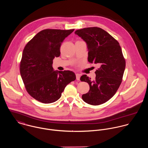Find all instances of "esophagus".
Here are the masks:
<instances>
[{
  "instance_id": "1",
  "label": "esophagus",
  "mask_w": 148,
  "mask_h": 148,
  "mask_svg": "<svg viewBox=\"0 0 148 148\" xmlns=\"http://www.w3.org/2000/svg\"><path fill=\"white\" fill-rule=\"evenodd\" d=\"M76 79L77 80L79 81L80 79V74H76Z\"/></svg>"
}]
</instances>
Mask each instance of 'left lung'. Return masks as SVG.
<instances>
[{
	"label": "left lung",
	"instance_id": "obj_1",
	"mask_svg": "<svg viewBox=\"0 0 148 148\" xmlns=\"http://www.w3.org/2000/svg\"><path fill=\"white\" fill-rule=\"evenodd\" d=\"M75 34L87 44L88 61L99 66L94 81L86 75L81 76V81L90 86L82 99L91 105L103 104L115 95L122 81L125 61L121 48L112 36L100 28H85L77 30Z\"/></svg>",
	"mask_w": 148,
	"mask_h": 148
}]
</instances>
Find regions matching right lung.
Returning <instances> with one entry per match:
<instances>
[{
	"label": "right lung",
	"mask_w": 148,
	"mask_h": 148,
	"mask_svg": "<svg viewBox=\"0 0 148 148\" xmlns=\"http://www.w3.org/2000/svg\"><path fill=\"white\" fill-rule=\"evenodd\" d=\"M74 29H44L25 45L20 65V75L28 94L43 103H53L61 97L66 86L76 76L69 70L54 71L53 60L60 56L65 38Z\"/></svg>",
	"instance_id": "add662e5"
}]
</instances>
